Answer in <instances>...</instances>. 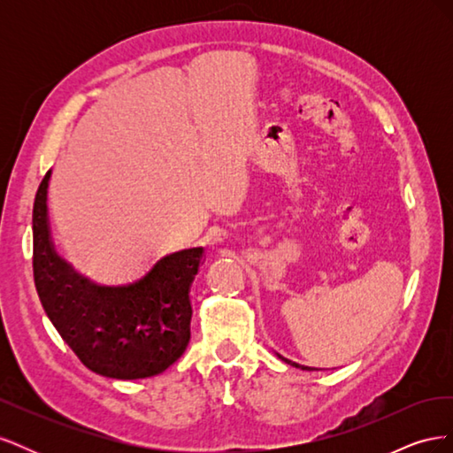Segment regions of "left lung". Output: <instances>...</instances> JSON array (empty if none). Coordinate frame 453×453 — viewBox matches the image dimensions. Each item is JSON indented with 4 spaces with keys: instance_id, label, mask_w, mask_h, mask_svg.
Listing matches in <instances>:
<instances>
[{
    "instance_id": "8db88e82",
    "label": "left lung",
    "mask_w": 453,
    "mask_h": 453,
    "mask_svg": "<svg viewBox=\"0 0 453 453\" xmlns=\"http://www.w3.org/2000/svg\"><path fill=\"white\" fill-rule=\"evenodd\" d=\"M278 355V357L283 361V363H287V365H291V366H295V368H300V370H308V372H310V370H315V368H311V366H304V365H298V363H295V361H289V359H285L283 357V355H280V353H276Z\"/></svg>"
}]
</instances>
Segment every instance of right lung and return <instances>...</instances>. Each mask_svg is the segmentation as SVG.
I'll list each match as a JSON object with an SVG mask.
<instances>
[{"mask_svg": "<svg viewBox=\"0 0 453 453\" xmlns=\"http://www.w3.org/2000/svg\"><path fill=\"white\" fill-rule=\"evenodd\" d=\"M50 173L34 202V280L47 318L92 372L142 380L164 372L190 340L193 283L203 248L164 255L138 280L105 285L79 272L52 240L49 219Z\"/></svg>", "mask_w": 453, "mask_h": 453, "instance_id": "add662e5", "label": "right lung"}]
</instances>
